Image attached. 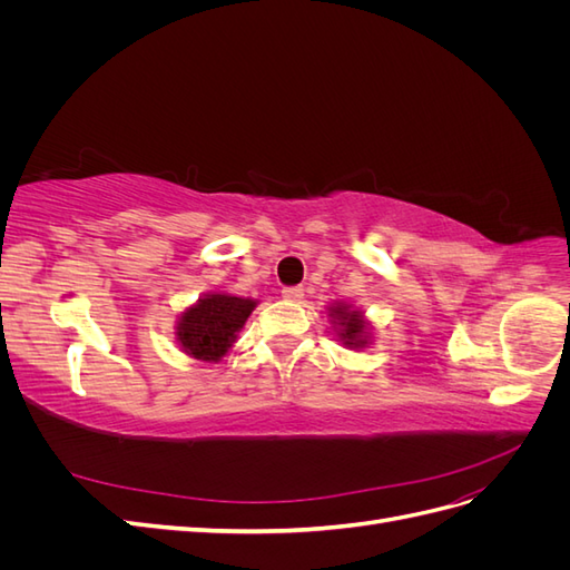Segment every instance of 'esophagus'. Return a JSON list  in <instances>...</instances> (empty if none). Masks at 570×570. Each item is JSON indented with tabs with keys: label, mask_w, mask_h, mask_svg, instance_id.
Masks as SVG:
<instances>
[{
	"label": "esophagus",
	"mask_w": 570,
	"mask_h": 570,
	"mask_svg": "<svg viewBox=\"0 0 570 570\" xmlns=\"http://www.w3.org/2000/svg\"><path fill=\"white\" fill-rule=\"evenodd\" d=\"M283 297L289 299V302H299L304 297V287H299V285L297 287H285Z\"/></svg>",
	"instance_id": "obj_1"
}]
</instances>
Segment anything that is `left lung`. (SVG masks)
<instances>
[{"label":"left lung","mask_w":570,"mask_h":570,"mask_svg":"<svg viewBox=\"0 0 570 570\" xmlns=\"http://www.w3.org/2000/svg\"><path fill=\"white\" fill-rule=\"evenodd\" d=\"M331 316L340 323V340L350 347H364L366 344V323L361 318V312H354L352 306H333Z\"/></svg>","instance_id":"8db88e82"}]
</instances>
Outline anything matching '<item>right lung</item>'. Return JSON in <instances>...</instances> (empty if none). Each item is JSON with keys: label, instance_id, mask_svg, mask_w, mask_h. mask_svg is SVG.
Returning a JSON list of instances; mask_svg holds the SVG:
<instances>
[{"label": "right lung", "instance_id": "obj_1", "mask_svg": "<svg viewBox=\"0 0 570 570\" xmlns=\"http://www.w3.org/2000/svg\"><path fill=\"white\" fill-rule=\"evenodd\" d=\"M256 302L230 295H209L199 299L178 321V342L183 350L202 361H218L226 354L254 312Z\"/></svg>", "mask_w": 570, "mask_h": 570}]
</instances>
